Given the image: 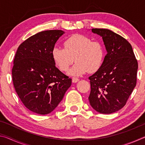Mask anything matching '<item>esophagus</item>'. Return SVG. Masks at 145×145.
I'll list each match as a JSON object with an SVG mask.
<instances>
[{"instance_id": "1", "label": "esophagus", "mask_w": 145, "mask_h": 145, "mask_svg": "<svg viewBox=\"0 0 145 145\" xmlns=\"http://www.w3.org/2000/svg\"><path fill=\"white\" fill-rule=\"evenodd\" d=\"M78 80H79V78H76V77H73L72 78V82H73V83L77 82L78 81Z\"/></svg>"}]
</instances>
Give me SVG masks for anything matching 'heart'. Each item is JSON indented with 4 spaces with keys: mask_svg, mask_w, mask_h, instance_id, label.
<instances>
[{
    "mask_svg": "<svg viewBox=\"0 0 145 145\" xmlns=\"http://www.w3.org/2000/svg\"><path fill=\"white\" fill-rule=\"evenodd\" d=\"M64 46L65 48L55 46L52 50L53 60L62 72L67 71L74 61L77 63L69 71L72 75H81L86 72L94 73L102 65L104 49L99 41L77 34L67 38Z\"/></svg>",
    "mask_w": 145,
    "mask_h": 145,
    "instance_id": "heart-1",
    "label": "heart"
}]
</instances>
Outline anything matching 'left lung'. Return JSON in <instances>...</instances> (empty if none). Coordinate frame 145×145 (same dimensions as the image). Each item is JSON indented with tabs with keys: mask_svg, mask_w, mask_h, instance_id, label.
Returning a JSON list of instances; mask_svg holds the SVG:
<instances>
[{
	"mask_svg": "<svg viewBox=\"0 0 145 145\" xmlns=\"http://www.w3.org/2000/svg\"><path fill=\"white\" fill-rule=\"evenodd\" d=\"M101 36L107 52L100 69L89 77V101L95 111L111 114L126 104L137 82V61L126 39L106 29H92Z\"/></svg>",
	"mask_w": 145,
	"mask_h": 145,
	"instance_id": "left-lung-1",
	"label": "left lung"
}]
</instances>
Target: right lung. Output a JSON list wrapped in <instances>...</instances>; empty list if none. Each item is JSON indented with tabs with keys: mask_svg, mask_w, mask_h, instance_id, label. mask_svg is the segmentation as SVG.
Segmentation results:
<instances>
[{
	"mask_svg": "<svg viewBox=\"0 0 145 145\" xmlns=\"http://www.w3.org/2000/svg\"><path fill=\"white\" fill-rule=\"evenodd\" d=\"M61 30L41 31L18 46L13 61L12 78L24 105L39 114L52 112L62 100L72 79L56 67L52 50Z\"/></svg>",
	"mask_w": 145,
	"mask_h": 145,
	"instance_id": "right-lung-1",
	"label": "right lung"
}]
</instances>
